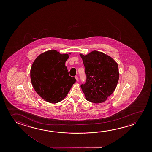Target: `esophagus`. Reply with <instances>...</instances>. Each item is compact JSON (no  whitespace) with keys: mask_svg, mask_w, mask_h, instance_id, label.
Listing matches in <instances>:
<instances>
[{"mask_svg":"<svg viewBox=\"0 0 152 152\" xmlns=\"http://www.w3.org/2000/svg\"><path fill=\"white\" fill-rule=\"evenodd\" d=\"M75 78H76V81L78 82V76H76Z\"/></svg>","mask_w":152,"mask_h":152,"instance_id":"esophagus-1","label":"esophagus"}]
</instances>
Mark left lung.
Listing matches in <instances>:
<instances>
[{
  "label": "left lung",
  "mask_w": 152,
  "mask_h": 152,
  "mask_svg": "<svg viewBox=\"0 0 152 152\" xmlns=\"http://www.w3.org/2000/svg\"><path fill=\"white\" fill-rule=\"evenodd\" d=\"M80 55L87 76L86 82L80 86L86 99L94 103L104 102L117 87L119 78L118 64L109 56L96 50Z\"/></svg>",
  "instance_id": "8db88e82"
}]
</instances>
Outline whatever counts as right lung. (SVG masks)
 I'll list each match as a JSON object with an SVG mask.
<instances>
[{
    "mask_svg": "<svg viewBox=\"0 0 152 152\" xmlns=\"http://www.w3.org/2000/svg\"><path fill=\"white\" fill-rule=\"evenodd\" d=\"M70 54L48 50L39 55L33 63L30 70L32 85L45 101L51 103L61 101L76 82L65 66Z\"/></svg>",
    "mask_w": 152,
    "mask_h": 152,
    "instance_id": "obj_1",
    "label": "right lung"
}]
</instances>
